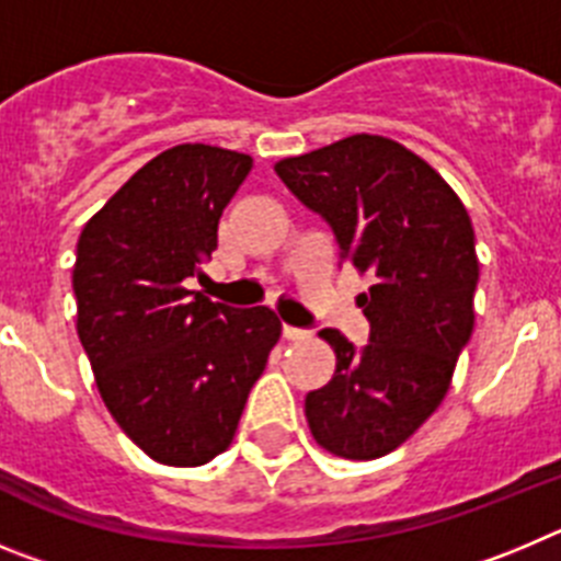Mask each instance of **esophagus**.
<instances>
[{"instance_id":"esophagus-1","label":"esophagus","mask_w":561,"mask_h":561,"mask_svg":"<svg viewBox=\"0 0 561 561\" xmlns=\"http://www.w3.org/2000/svg\"><path fill=\"white\" fill-rule=\"evenodd\" d=\"M282 335H285V341H301V337H307V330H299V327H282Z\"/></svg>"}]
</instances>
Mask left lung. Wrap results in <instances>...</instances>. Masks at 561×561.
I'll use <instances>...</instances> for the list:
<instances>
[{"label":"left lung","instance_id":"obj_1","mask_svg":"<svg viewBox=\"0 0 561 561\" xmlns=\"http://www.w3.org/2000/svg\"><path fill=\"white\" fill-rule=\"evenodd\" d=\"M274 168L324 215L341 262L371 279L357 296L371 341L355 350L337 330L318 332L335 371L305 400L318 447L371 461L411 438L450 388L476 324L472 220L456 190L388 136H346Z\"/></svg>","mask_w":561,"mask_h":561}]
</instances>
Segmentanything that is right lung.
Returning <instances> with one entry per match:
<instances>
[{
	"label": "right lung",
	"mask_w": 561,
	"mask_h": 561,
	"mask_svg": "<svg viewBox=\"0 0 561 561\" xmlns=\"http://www.w3.org/2000/svg\"><path fill=\"white\" fill-rule=\"evenodd\" d=\"M249 153L186 142L136 170L83 226L72 271L78 335L105 408L153 461L201 467L237 433L282 321L186 290L218 249Z\"/></svg>",
	"instance_id": "obj_1"
}]
</instances>
